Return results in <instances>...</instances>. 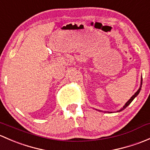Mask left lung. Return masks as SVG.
<instances>
[{
  "mask_svg": "<svg viewBox=\"0 0 150 150\" xmlns=\"http://www.w3.org/2000/svg\"><path fill=\"white\" fill-rule=\"evenodd\" d=\"M142 79L141 80V86H140L139 88L138 89V91H137L135 93H134V95H133V96H131V99H130L129 100H128V102H127L125 104V105H124L123 107H122V108L120 109V110H118V111H117V112H120V111H122V110H123L124 109H125V108H126V107H128V106L129 105V104H131V102H132V101L134 100V99H135V97H137V95H138L139 93V92H140V91H141V88H142Z\"/></svg>",
  "mask_w": 150,
  "mask_h": 150,
  "instance_id": "1",
  "label": "left lung"
}]
</instances>
